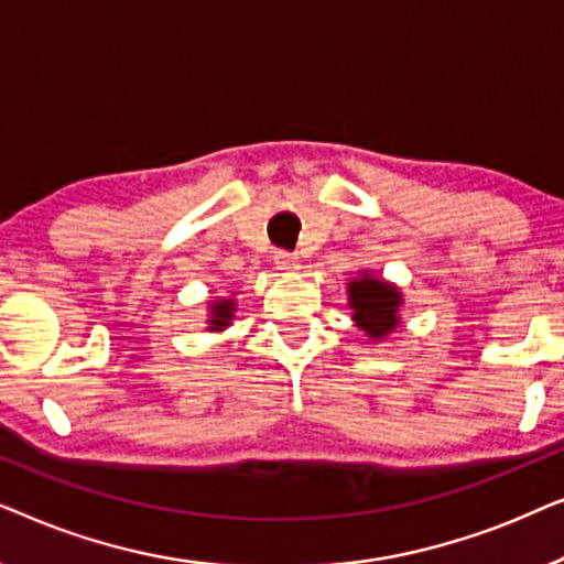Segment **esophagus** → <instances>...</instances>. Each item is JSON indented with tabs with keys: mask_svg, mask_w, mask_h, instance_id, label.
<instances>
[{
	"mask_svg": "<svg viewBox=\"0 0 564 564\" xmlns=\"http://www.w3.org/2000/svg\"><path fill=\"white\" fill-rule=\"evenodd\" d=\"M274 264H276V269H282V272H295L297 257H295V253H290V251H276L274 253Z\"/></svg>",
	"mask_w": 564,
	"mask_h": 564,
	"instance_id": "1",
	"label": "esophagus"
}]
</instances>
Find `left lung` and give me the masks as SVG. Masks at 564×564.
Listing matches in <instances>:
<instances>
[{
	"label": "left lung",
	"mask_w": 564,
	"mask_h": 564,
	"mask_svg": "<svg viewBox=\"0 0 564 564\" xmlns=\"http://www.w3.org/2000/svg\"><path fill=\"white\" fill-rule=\"evenodd\" d=\"M400 305H403V295L395 284L377 280L369 272H361L359 280L349 282L351 318L375 341L390 336L398 328Z\"/></svg>",
	"instance_id": "obj_1"
}]
</instances>
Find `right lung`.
I'll use <instances>...</instances> for the list:
<instances>
[{"label": "right lung", "mask_w": 564, "mask_h": 564, "mask_svg": "<svg viewBox=\"0 0 564 564\" xmlns=\"http://www.w3.org/2000/svg\"><path fill=\"white\" fill-rule=\"evenodd\" d=\"M234 311H236L234 300H213V303H210V326H207V330L228 328L230 321H234Z\"/></svg>", "instance_id": "right-lung-1"}]
</instances>
